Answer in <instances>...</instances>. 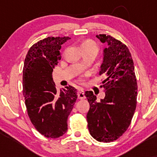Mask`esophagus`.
Instances as JSON below:
<instances>
[{"label": "esophagus", "instance_id": "34e87169", "mask_svg": "<svg viewBox=\"0 0 157 157\" xmlns=\"http://www.w3.org/2000/svg\"><path fill=\"white\" fill-rule=\"evenodd\" d=\"M77 97H78V99H80V100H83V99L86 98L83 90L81 89L78 90V92H77Z\"/></svg>", "mask_w": 157, "mask_h": 157}]
</instances>
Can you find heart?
Segmentation results:
<instances>
[{
	"mask_svg": "<svg viewBox=\"0 0 157 157\" xmlns=\"http://www.w3.org/2000/svg\"><path fill=\"white\" fill-rule=\"evenodd\" d=\"M83 47H96L97 48L96 44L92 40H86L82 44V48ZM82 80V79H80Z\"/></svg>",
	"mask_w": 157,
	"mask_h": 157,
	"instance_id": "obj_1",
	"label": "heart"
}]
</instances>
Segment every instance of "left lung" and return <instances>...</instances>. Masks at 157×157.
Returning <instances> with one entry per match:
<instances>
[{
	"label": "left lung",
	"instance_id": "obj_1",
	"mask_svg": "<svg viewBox=\"0 0 157 157\" xmlns=\"http://www.w3.org/2000/svg\"><path fill=\"white\" fill-rule=\"evenodd\" d=\"M96 37L108 45L103 50L99 72L105 76L101 86L105 90V97L97 102L92 91H86L90 105L86 118L92 137L110 142L120 138L130 125L136 107L137 83L134 61L127 46L110 35Z\"/></svg>",
	"mask_w": 157,
	"mask_h": 157
}]
</instances>
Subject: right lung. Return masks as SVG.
Segmentation results:
<instances>
[{"label":"right lung","instance_id":"1","mask_svg":"<svg viewBox=\"0 0 157 157\" xmlns=\"http://www.w3.org/2000/svg\"><path fill=\"white\" fill-rule=\"evenodd\" d=\"M70 37H48L32 46L23 70V92L27 113L40 134L58 138L67 131L68 117L77 98L71 86L60 91L52 78L54 68L61 59L60 48Z\"/></svg>","mask_w":157,"mask_h":157}]
</instances>
